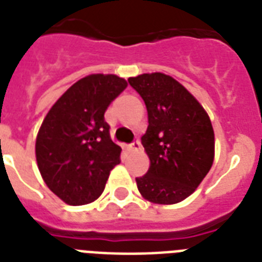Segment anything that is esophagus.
<instances>
[{"label": "esophagus", "mask_w": 262, "mask_h": 262, "mask_svg": "<svg viewBox=\"0 0 262 262\" xmlns=\"http://www.w3.org/2000/svg\"><path fill=\"white\" fill-rule=\"evenodd\" d=\"M130 149L132 150H140V149H141V142L138 141V140H137V141H135L130 145Z\"/></svg>", "instance_id": "1"}]
</instances>
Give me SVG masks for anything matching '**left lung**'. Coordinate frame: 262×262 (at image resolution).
<instances>
[{
	"label": "left lung",
	"mask_w": 262,
	"mask_h": 262,
	"mask_svg": "<svg viewBox=\"0 0 262 262\" xmlns=\"http://www.w3.org/2000/svg\"><path fill=\"white\" fill-rule=\"evenodd\" d=\"M145 102L148 129L142 145L149 157L146 175L136 178L144 199L175 205L196 190L215 156L214 129L198 99L163 72L129 78Z\"/></svg>",
	"instance_id": "left-lung-1"
}]
</instances>
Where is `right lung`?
I'll list each match as a JSON object with an SVG mask.
<instances>
[{"instance_id": "add662e5", "label": "right lung", "mask_w": 262, "mask_h": 262, "mask_svg": "<svg viewBox=\"0 0 262 262\" xmlns=\"http://www.w3.org/2000/svg\"><path fill=\"white\" fill-rule=\"evenodd\" d=\"M126 86L114 74H91L47 113L36 137V161L47 187L67 205L97 201L120 164L122 149L112 141L103 116Z\"/></svg>"}]
</instances>
